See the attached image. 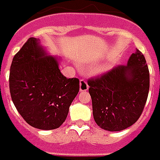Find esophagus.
<instances>
[{
	"instance_id": "1",
	"label": "esophagus",
	"mask_w": 160,
	"mask_h": 160,
	"mask_svg": "<svg viewBox=\"0 0 160 160\" xmlns=\"http://www.w3.org/2000/svg\"><path fill=\"white\" fill-rule=\"evenodd\" d=\"M89 89V85L87 83V81L85 79H81L80 80V91L81 92H83V91H86Z\"/></svg>"
}]
</instances>
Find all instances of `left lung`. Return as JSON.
<instances>
[{
  "label": "left lung",
  "instance_id": "obj_1",
  "mask_svg": "<svg viewBox=\"0 0 160 160\" xmlns=\"http://www.w3.org/2000/svg\"><path fill=\"white\" fill-rule=\"evenodd\" d=\"M94 120L101 128L122 131L139 120L149 92L150 76L142 52L136 50L126 65L88 80Z\"/></svg>",
  "mask_w": 160,
  "mask_h": 160
}]
</instances>
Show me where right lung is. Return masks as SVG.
Segmentation results:
<instances>
[{
    "mask_svg": "<svg viewBox=\"0 0 160 160\" xmlns=\"http://www.w3.org/2000/svg\"><path fill=\"white\" fill-rule=\"evenodd\" d=\"M45 56L38 40L28 38L13 57L9 89L16 109L29 125L52 130L67 117L79 91V79L64 77L56 58Z\"/></svg>",
    "mask_w": 160,
    "mask_h": 160,
    "instance_id": "add662e5",
    "label": "right lung"
}]
</instances>
